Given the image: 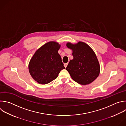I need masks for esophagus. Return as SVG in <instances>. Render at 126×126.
<instances>
[{
	"label": "esophagus",
	"mask_w": 126,
	"mask_h": 126,
	"mask_svg": "<svg viewBox=\"0 0 126 126\" xmlns=\"http://www.w3.org/2000/svg\"><path fill=\"white\" fill-rule=\"evenodd\" d=\"M67 65H68V63H65V64H64V67H65V68H66V67H67Z\"/></svg>",
	"instance_id": "obj_1"
}]
</instances>
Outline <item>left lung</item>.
Here are the masks:
<instances>
[{"label": "left lung", "mask_w": 126, "mask_h": 126, "mask_svg": "<svg viewBox=\"0 0 126 126\" xmlns=\"http://www.w3.org/2000/svg\"><path fill=\"white\" fill-rule=\"evenodd\" d=\"M66 46L73 52V59L66 68L72 79L82 85L93 82L100 71L99 63L94 51L82 41L75 44L67 43Z\"/></svg>", "instance_id": "left-lung-1"}]
</instances>
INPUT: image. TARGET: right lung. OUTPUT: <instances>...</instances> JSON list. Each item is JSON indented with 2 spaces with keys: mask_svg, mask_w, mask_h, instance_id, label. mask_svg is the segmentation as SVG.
<instances>
[{
  "mask_svg": "<svg viewBox=\"0 0 126 126\" xmlns=\"http://www.w3.org/2000/svg\"><path fill=\"white\" fill-rule=\"evenodd\" d=\"M61 47L57 42L45 44L34 53L29 63V73L38 83L47 84L57 78L60 72L65 68L58 50Z\"/></svg>",
  "mask_w": 126,
  "mask_h": 126,
  "instance_id": "obj_1",
  "label": "right lung"
}]
</instances>
